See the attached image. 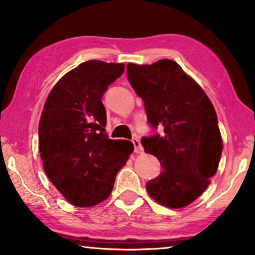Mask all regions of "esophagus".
<instances>
[{
	"label": "esophagus",
	"instance_id": "esophagus-1",
	"mask_svg": "<svg viewBox=\"0 0 255 255\" xmlns=\"http://www.w3.org/2000/svg\"><path fill=\"white\" fill-rule=\"evenodd\" d=\"M132 144H133V147H135V153L137 154L143 153V146H141L138 138H132Z\"/></svg>",
	"mask_w": 255,
	"mask_h": 255
}]
</instances>
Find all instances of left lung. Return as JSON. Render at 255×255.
<instances>
[{
	"mask_svg": "<svg viewBox=\"0 0 255 255\" xmlns=\"http://www.w3.org/2000/svg\"><path fill=\"white\" fill-rule=\"evenodd\" d=\"M129 83L145 103L148 123L162 135L141 139L163 171L146 183L159 205L179 209L204 193L218 169L223 140L213 103L178 63L161 59L152 65L128 63Z\"/></svg>",
	"mask_w": 255,
	"mask_h": 255,
	"instance_id": "obj_1",
	"label": "left lung"
}]
</instances>
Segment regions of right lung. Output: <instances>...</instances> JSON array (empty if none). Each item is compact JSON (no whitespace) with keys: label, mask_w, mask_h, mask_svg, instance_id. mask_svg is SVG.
<instances>
[{"label":"right lung","mask_w":255,"mask_h":255,"mask_svg":"<svg viewBox=\"0 0 255 255\" xmlns=\"http://www.w3.org/2000/svg\"><path fill=\"white\" fill-rule=\"evenodd\" d=\"M124 70L122 63L80 64L54 85L41 112L38 133L44 170L64 198L76 207H92L106 200L133 150L131 141L109 139L101 101Z\"/></svg>","instance_id":"add662e5"}]
</instances>
